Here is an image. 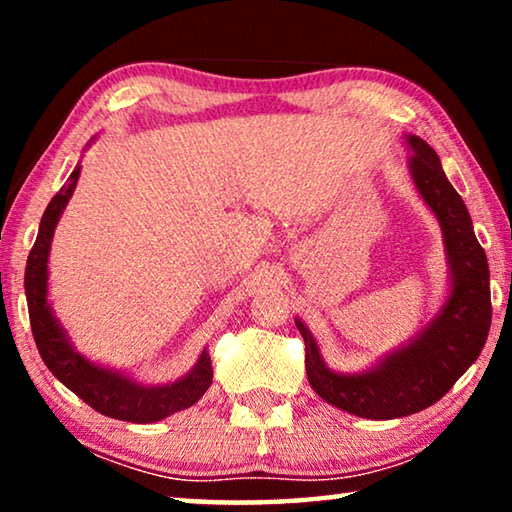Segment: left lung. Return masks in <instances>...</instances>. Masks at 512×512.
Listing matches in <instances>:
<instances>
[{
    "instance_id": "8db88e82",
    "label": "left lung",
    "mask_w": 512,
    "mask_h": 512,
    "mask_svg": "<svg viewBox=\"0 0 512 512\" xmlns=\"http://www.w3.org/2000/svg\"><path fill=\"white\" fill-rule=\"evenodd\" d=\"M406 142L413 149L409 160L413 183L443 228L452 271V293L445 307L413 343L354 375L329 370L314 336L296 320L305 339L311 388L336 409L370 420L404 418L436 404L479 357L492 320L488 259L474 237L470 212L447 180L436 151L415 135L406 137Z\"/></svg>"
}]
</instances>
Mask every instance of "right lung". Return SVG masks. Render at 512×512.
I'll return each mask as SVG.
<instances>
[{"instance_id": "obj_1", "label": "right lung", "mask_w": 512, "mask_h": 512, "mask_svg": "<svg viewBox=\"0 0 512 512\" xmlns=\"http://www.w3.org/2000/svg\"><path fill=\"white\" fill-rule=\"evenodd\" d=\"M79 173L81 167H76L67 183L60 187V192L51 198L45 214H42L36 244H33L27 259L24 289H27L33 339H36L40 357L47 363L51 375L63 381L69 391L79 395L94 411L108 415V418L137 424L158 422L171 413L189 409L205 395L212 384L210 354L203 350L196 366L173 384L144 386L115 370L94 366L72 348L47 302V262L56 223L74 194Z\"/></svg>"}]
</instances>
